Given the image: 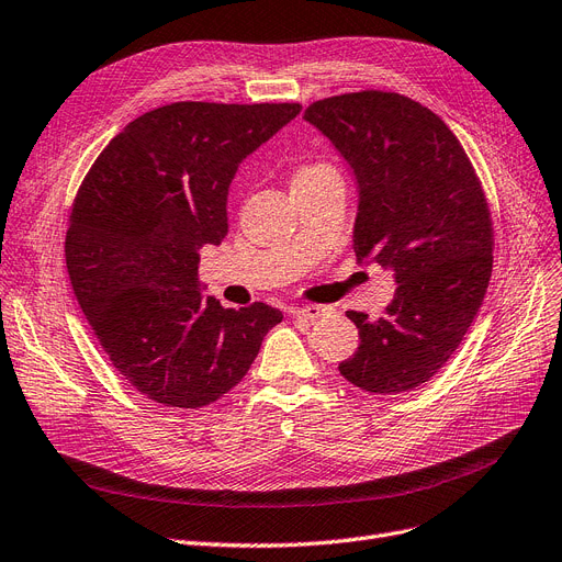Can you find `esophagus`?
Wrapping results in <instances>:
<instances>
[{
  "label": "esophagus",
  "instance_id": "esophagus-1",
  "mask_svg": "<svg viewBox=\"0 0 562 562\" xmlns=\"http://www.w3.org/2000/svg\"><path fill=\"white\" fill-rule=\"evenodd\" d=\"M331 308L329 306H318V304H308V306H302V308H295L293 316L295 318H302V321H318V318H325L329 316Z\"/></svg>",
  "mask_w": 562,
  "mask_h": 562
}]
</instances>
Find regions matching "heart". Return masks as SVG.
I'll use <instances>...</instances> for the list:
<instances>
[{
    "label": "heart",
    "instance_id": "b5f03b06",
    "mask_svg": "<svg viewBox=\"0 0 562 562\" xmlns=\"http://www.w3.org/2000/svg\"><path fill=\"white\" fill-rule=\"evenodd\" d=\"M336 172L329 164H323V161H313V164H304L295 170V177H293V184H300V182H311V179H318L323 175H331Z\"/></svg>",
    "mask_w": 562,
    "mask_h": 562
}]
</instances>
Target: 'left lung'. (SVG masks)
I'll return each mask as SVG.
<instances>
[{
    "mask_svg": "<svg viewBox=\"0 0 562 562\" xmlns=\"http://www.w3.org/2000/svg\"><path fill=\"white\" fill-rule=\"evenodd\" d=\"M304 120L355 175L357 260L396 281L383 318L346 313L359 348L339 371L373 394L415 390L454 355L491 279L493 226L475 168L436 112L394 92L329 97Z\"/></svg>",
    "mask_w": 562,
    "mask_h": 562,
    "instance_id": "1",
    "label": "left lung"
}]
</instances>
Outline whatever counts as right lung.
I'll return each instance as SVG.
<instances>
[{
    "mask_svg": "<svg viewBox=\"0 0 562 562\" xmlns=\"http://www.w3.org/2000/svg\"><path fill=\"white\" fill-rule=\"evenodd\" d=\"M300 103L179 101L108 143L78 189L66 231L76 300L112 367L147 398L203 408L251 369L283 321L256 302L203 297L200 249L228 235L239 164L300 115Z\"/></svg>",
    "mask_w": 562,
    "mask_h": 562,
    "instance_id": "add662e5",
    "label": "right lung"
}]
</instances>
